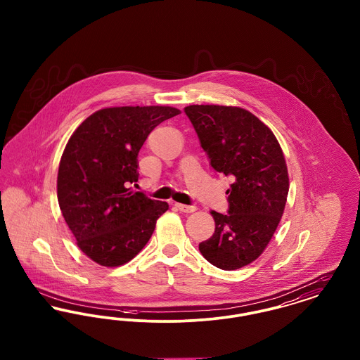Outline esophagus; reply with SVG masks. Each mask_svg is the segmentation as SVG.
<instances>
[{"mask_svg": "<svg viewBox=\"0 0 360 360\" xmlns=\"http://www.w3.org/2000/svg\"><path fill=\"white\" fill-rule=\"evenodd\" d=\"M175 207L184 213H193L195 210V206L184 205V204H175Z\"/></svg>", "mask_w": 360, "mask_h": 360, "instance_id": "34e87169", "label": "esophagus"}]
</instances>
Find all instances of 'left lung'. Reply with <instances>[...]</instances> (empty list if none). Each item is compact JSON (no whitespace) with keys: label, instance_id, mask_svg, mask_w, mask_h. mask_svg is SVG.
Segmentation results:
<instances>
[{"label":"left lung","instance_id":"obj_1","mask_svg":"<svg viewBox=\"0 0 360 360\" xmlns=\"http://www.w3.org/2000/svg\"><path fill=\"white\" fill-rule=\"evenodd\" d=\"M191 121L210 166L232 179L226 214L212 210L216 229L200 252L221 270H238L262 255L283 214L289 174L273 131L238 106L190 105Z\"/></svg>","mask_w":360,"mask_h":360}]
</instances>
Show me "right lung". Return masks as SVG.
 I'll return each mask as SVG.
<instances>
[{"instance_id":"obj_1","label":"right lung","mask_w":360,"mask_h":360,"mask_svg":"<svg viewBox=\"0 0 360 360\" xmlns=\"http://www.w3.org/2000/svg\"><path fill=\"white\" fill-rule=\"evenodd\" d=\"M172 106H116L89 116L71 135L58 172V202L79 250L105 267L136 257L169 204L131 191L137 154Z\"/></svg>"}]
</instances>
